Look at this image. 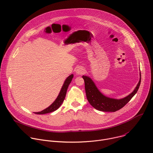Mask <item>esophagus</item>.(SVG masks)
Instances as JSON below:
<instances>
[{
  "mask_svg": "<svg viewBox=\"0 0 153 153\" xmlns=\"http://www.w3.org/2000/svg\"><path fill=\"white\" fill-rule=\"evenodd\" d=\"M85 73V70L82 68V67H80V68H78L76 70V73L77 74H79V75H81V74H83V73Z\"/></svg>",
  "mask_w": 153,
  "mask_h": 153,
  "instance_id": "34e87169",
  "label": "esophagus"
}]
</instances>
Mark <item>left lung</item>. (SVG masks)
<instances>
[{"label":"left lung","instance_id":"left-lung-1","mask_svg":"<svg viewBox=\"0 0 153 153\" xmlns=\"http://www.w3.org/2000/svg\"><path fill=\"white\" fill-rule=\"evenodd\" d=\"M140 80L134 90L125 98L115 99L103 96L97 88L93 81L89 77L83 76L85 82V88L86 98L89 103L96 110L106 112H115L123 108L132 97L136 94L140 85L141 74Z\"/></svg>","mask_w":153,"mask_h":153}]
</instances>
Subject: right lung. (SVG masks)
Masks as SVG:
<instances>
[{"label": "right lung", "instance_id": "right-lung-1", "mask_svg": "<svg viewBox=\"0 0 153 153\" xmlns=\"http://www.w3.org/2000/svg\"><path fill=\"white\" fill-rule=\"evenodd\" d=\"M73 77V74H71L69 77H68L66 80H65V81L63 83V85L62 87V89L60 90V92L59 96H57L56 100L49 107H48L47 108L45 109V110H43L40 112L34 113L37 114H44L51 113V112L54 111L56 110H57V109L60 106L62 103H63V102L65 98V96H66V94H67V90L68 88V86L70 84Z\"/></svg>", "mask_w": 153, "mask_h": 153}]
</instances>
